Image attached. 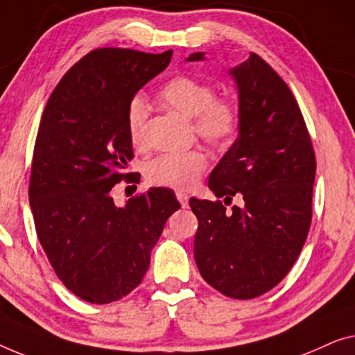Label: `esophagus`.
Listing matches in <instances>:
<instances>
[{
  "label": "esophagus",
  "instance_id": "esophagus-1",
  "mask_svg": "<svg viewBox=\"0 0 355 355\" xmlns=\"http://www.w3.org/2000/svg\"><path fill=\"white\" fill-rule=\"evenodd\" d=\"M175 196H177V199H178V202L182 204V207H187L188 206V194L187 193H183V191H177L175 193Z\"/></svg>",
  "mask_w": 355,
  "mask_h": 355
}]
</instances>
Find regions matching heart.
Returning a JSON list of instances; mask_svg holds the SVG:
<instances>
[{
  "label": "heart",
  "mask_w": 355,
  "mask_h": 355,
  "mask_svg": "<svg viewBox=\"0 0 355 355\" xmlns=\"http://www.w3.org/2000/svg\"><path fill=\"white\" fill-rule=\"evenodd\" d=\"M159 98L182 116L193 119V130L211 148L225 149L233 143L241 123L238 103L227 94H216V87L206 80L178 76L159 89ZM149 104L135 94L127 106V132L133 144L144 141ZM207 156L199 149L164 153L146 164V178L161 187L187 189L207 168Z\"/></svg>",
  "instance_id": "b5f03b06"
}]
</instances>
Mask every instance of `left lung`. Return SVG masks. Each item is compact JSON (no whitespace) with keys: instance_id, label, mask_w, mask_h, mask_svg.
<instances>
[{"instance_id":"1","label":"left lung","mask_w":355,"mask_h":355,"mask_svg":"<svg viewBox=\"0 0 355 355\" xmlns=\"http://www.w3.org/2000/svg\"><path fill=\"white\" fill-rule=\"evenodd\" d=\"M194 53L188 61H201ZM239 92V135L209 177L222 201L189 199L198 217L194 259L201 277L232 299H254L288 275L312 222L315 153L299 104L256 53L230 71Z\"/></svg>"}]
</instances>
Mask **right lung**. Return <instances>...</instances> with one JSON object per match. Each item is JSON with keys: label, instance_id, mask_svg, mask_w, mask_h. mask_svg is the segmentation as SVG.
<instances>
[{"label": "right lung", "instance_id": "add662e5", "mask_svg": "<svg viewBox=\"0 0 355 355\" xmlns=\"http://www.w3.org/2000/svg\"><path fill=\"white\" fill-rule=\"evenodd\" d=\"M172 59L98 48L69 69L44 107L33 148L28 198L49 263L69 291L92 304L119 301L141 283L167 218L180 209L167 188L117 207L114 184L138 183L127 106Z\"/></svg>", "mask_w": 355, "mask_h": 355}]
</instances>
